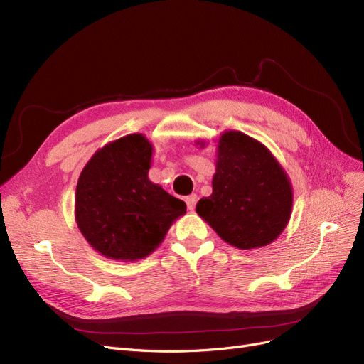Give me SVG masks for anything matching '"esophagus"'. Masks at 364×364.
<instances>
[{"label": "esophagus", "mask_w": 364, "mask_h": 364, "mask_svg": "<svg viewBox=\"0 0 364 364\" xmlns=\"http://www.w3.org/2000/svg\"><path fill=\"white\" fill-rule=\"evenodd\" d=\"M196 202H198V196L196 195H188L186 198V203H187V208L188 210H195Z\"/></svg>", "instance_id": "1"}]
</instances>
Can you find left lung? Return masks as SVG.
Instances as JSON below:
<instances>
[{
  "label": "left lung",
  "mask_w": 364,
  "mask_h": 364,
  "mask_svg": "<svg viewBox=\"0 0 364 364\" xmlns=\"http://www.w3.org/2000/svg\"><path fill=\"white\" fill-rule=\"evenodd\" d=\"M291 207V183L272 153L242 132L221 135L213 193L196 205L220 238L241 250L264 247L287 226Z\"/></svg>",
  "instance_id": "1"
}]
</instances>
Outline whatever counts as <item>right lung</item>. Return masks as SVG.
I'll return each mask as SVG.
<instances>
[{"instance_id":"obj_1","label":"right lung","mask_w":364,"mask_h":364,"mask_svg":"<svg viewBox=\"0 0 364 364\" xmlns=\"http://www.w3.org/2000/svg\"><path fill=\"white\" fill-rule=\"evenodd\" d=\"M153 146L141 134L122 136L95 153L75 188V221L102 256L132 262L159 247L186 203L153 184Z\"/></svg>"}]
</instances>
